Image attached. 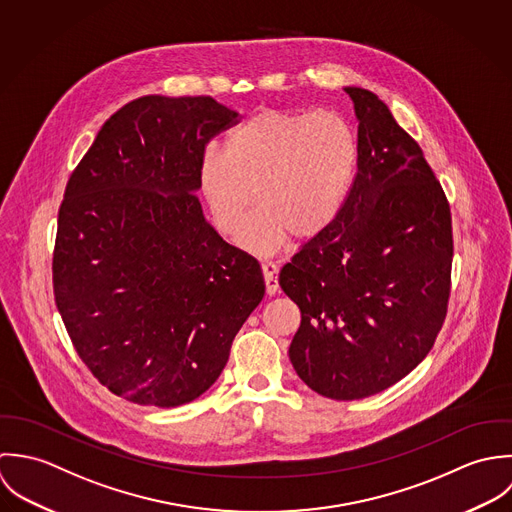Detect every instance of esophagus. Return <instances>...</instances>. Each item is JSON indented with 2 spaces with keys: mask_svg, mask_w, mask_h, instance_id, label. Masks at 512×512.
<instances>
[{
  "mask_svg": "<svg viewBox=\"0 0 512 512\" xmlns=\"http://www.w3.org/2000/svg\"><path fill=\"white\" fill-rule=\"evenodd\" d=\"M263 269V277H265V287H267V295H275L279 291V267L273 261H265L261 265Z\"/></svg>",
  "mask_w": 512,
  "mask_h": 512,
  "instance_id": "obj_1",
  "label": "esophagus"
}]
</instances>
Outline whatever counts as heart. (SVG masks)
I'll list each match as a JSON object with an SVG mask.
<instances>
[{
  "label": "heart",
  "mask_w": 512,
  "mask_h": 512,
  "mask_svg": "<svg viewBox=\"0 0 512 512\" xmlns=\"http://www.w3.org/2000/svg\"><path fill=\"white\" fill-rule=\"evenodd\" d=\"M358 162V134L340 112L261 108L227 136L225 152H205L200 182L215 225L231 237L243 233L257 193L264 207L241 243L273 253L289 235L314 239L336 221Z\"/></svg>",
  "instance_id": "obj_1"
}]
</instances>
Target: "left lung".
Returning <instances> with one entry per match:
<instances>
[{"mask_svg": "<svg viewBox=\"0 0 512 512\" xmlns=\"http://www.w3.org/2000/svg\"><path fill=\"white\" fill-rule=\"evenodd\" d=\"M358 116L360 162L336 221L281 269L301 308L289 356L330 400H362L429 354L451 295L453 231L445 192L390 108L344 89Z\"/></svg>", "mask_w": 512, "mask_h": 512, "instance_id": "8db88e82", "label": "left lung"}]
</instances>
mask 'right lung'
<instances>
[{
	"label": "right lung",
	"instance_id": "1",
	"mask_svg": "<svg viewBox=\"0 0 512 512\" xmlns=\"http://www.w3.org/2000/svg\"><path fill=\"white\" fill-rule=\"evenodd\" d=\"M237 122L211 97L134 99L67 182L55 303L85 366L132 404L200 398L265 295L257 259L217 235L194 194L205 146Z\"/></svg>",
	"mask_w": 512,
	"mask_h": 512
}]
</instances>
